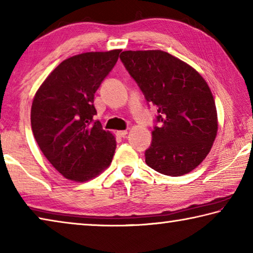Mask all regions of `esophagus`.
<instances>
[{
    "instance_id": "1",
    "label": "esophagus",
    "mask_w": 253,
    "mask_h": 253,
    "mask_svg": "<svg viewBox=\"0 0 253 253\" xmlns=\"http://www.w3.org/2000/svg\"><path fill=\"white\" fill-rule=\"evenodd\" d=\"M117 136H119V137H125L127 134H128V131L127 130H118L117 132Z\"/></svg>"
}]
</instances>
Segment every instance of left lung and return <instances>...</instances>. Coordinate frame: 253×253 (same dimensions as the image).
Returning a JSON list of instances; mask_svg holds the SVG:
<instances>
[{"mask_svg":"<svg viewBox=\"0 0 253 253\" xmlns=\"http://www.w3.org/2000/svg\"><path fill=\"white\" fill-rule=\"evenodd\" d=\"M121 59L148 102L160 127L145 152L146 164L169 176L190 173L203 162L217 132L215 101L193 67L162 50L124 51Z\"/></svg>","mask_w":253,"mask_h":253,"instance_id":"obj_1","label":"left lung"}]
</instances>
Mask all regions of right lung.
<instances>
[{
  "instance_id": "right-lung-1",
  "label": "right lung",
  "mask_w": 253,
  "mask_h": 253,
  "mask_svg": "<svg viewBox=\"0 0 253 253\" xmlns=\"http://www.w3.org/2000/svg\"><path fill=\"white\" fill-rule=\"evenodd\" d=\"M121 51L84 52L63 60L33 98L34 138L51 165L71 181L96 177L113 160L116 139L100 122L93 123V98Z\"/></svg>"
}]
</instances>
